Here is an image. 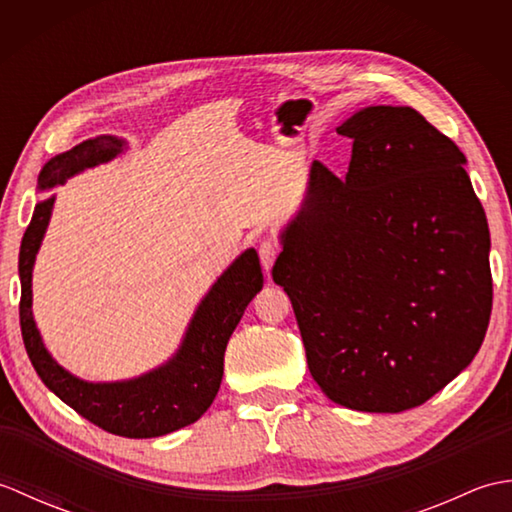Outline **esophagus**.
<instances>
[{
    "mask_svg": "<svg viewBox=\"0 0 512 512\" xmlns=\"http://www.w3.org/2000/svg\"><path fill=\"white\" fill-rule=\"evenodd\" d=\"M277 255H279V248H277L275 242H270V239H266V242H262V246H259V259H262V266H264L266 275L270 273V270H273Z\"/></svg>",
    "mask_w": 512,
    "mask_h": 512,
    "instance_id": "esophagus-1",
    "label": "esophagus"
}]
</instances>
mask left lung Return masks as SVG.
Wrapping results in <instances>:
<instances>
[{"instance_id":"1","label":"left lung","mask_w":512,"mask_h":512,"mask_svg":"<svg viewBox=\"0 0 512 512\" xmlns=\"http://www.w3.org/2000/svg\"><path fill=\"white\" fill-rule=\"evenodd\" d=\"M345 180L314 160L281 228L286 290L312 378L336 405L418 407L471 365L493 308L486 213L466 158L411 107L372 105Z\"/></svg>"}]
</instances>
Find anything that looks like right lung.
Wrapping results in <instances>:
<instances>
[{
  "instance_id": "1",
  "label": "right lung",
  "mask_w": 512,
  "mask_h": 512,
  "mask_svg": "<svg viewBox=\"0 0 512 512\" xmlns=\"http://www.w3.org/2000/svg\"><path fill=\"white\" fill-rule=\"evenodd\" d=\"M125 149L127 140L110 134L83 140L43 165L37 189L50 191L59 187L76 173L105 165L121 156ZM52 209L54 195L35 204V213L19 248L21 336H24L30 363L43 385L79 416L114 436L158 438L200 420L220 389L228 339L248 303L264 286L257 250L246 248L213 281V286L195 308L178 350L169 361L136 378L92 383V380L74 376L54 361L32 314V268H35L43 235L48 231Z\"/></svg>"
}]
</instances>
